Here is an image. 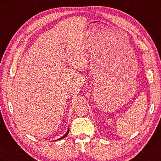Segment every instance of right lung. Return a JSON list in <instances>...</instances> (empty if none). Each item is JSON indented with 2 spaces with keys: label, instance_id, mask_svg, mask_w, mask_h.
<instances>
[{
  "label": "right lung",
  "instance_id": "obj_1",
  "mask_svg": "<svg viewBox=\"0 0 161 161\" xmlns=\"http://www.w3.org/2000/svg\"><path fill=\"white\" fill-rule=\"evenodd\" d=\"M69 129H68V131H67V132L66 133V134L64 136H62V138H60V139H58V140H61V139H62V138H65L66 137V136L68 135V134H69Z\"/></svg>",
  "mask_w": 161,
  "mask_h": 161
}]
</instances>
